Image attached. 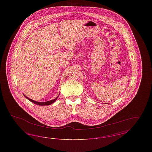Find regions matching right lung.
Masks as SVG:
<instances>
[{
    "label": "right lung",
    "mask_w": 152,
    "mask_h": 152,
    "mask_svg": "<svg viewBox=\"0 0 152 152\" xmlns=\"http://www.w3.org/2000/svg\"><path fill=\"white\" fill-rule=\"evenodd\" d=\"M24 96H25V97L26 99H27L31 102H33L34 104H36V105H51L52 103H53L55 101H56L58 98V97H56V99H55L53 100H50V101H46V102H38V101H34V100H33L32 99H30L28 97H27L26 96H25L24 94Z\"/></svg>",
    "instance_id": "obj_1"
}]
</instances>
